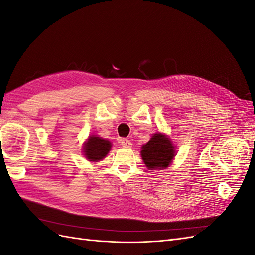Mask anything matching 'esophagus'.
I'll list each match as a JSON object with an SVG mask.
<instances>
[{
  "label": "esophagus",
  "instance_id": "obj_1",
  "mask_svg": "<svg viewBox=\"0 0 255 255\" xmlns=\"http://www.w3.org/2000/svg\"><path fill=\"white\" fill-rule=\"evenodd\" d=\"M120 143H121V145L123 146V148H130V146H132V142H130V140L125 139V138L120 140Z\"/></svg>",
  "mask_w": 255,
  "mask_h": 255
}]
</instances>
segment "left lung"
<instances>
[{
  "label": "left lung",
  "instance_id": "1",
  "mask_svg": "<svg viewBox=\"0 0 255 255\" xmlns=\"http://www.w3.org/2000/svg\"><path fill=\"white\" fill-rule=\"evenodd\" d=\"M140 153L146 168L150 170H161L172 163L175 156V148L166 135L155 133L148 143L142 145Z\"/></svg>",
  "mask_w": 255,
  "mask_h": 255
}]
</instances>
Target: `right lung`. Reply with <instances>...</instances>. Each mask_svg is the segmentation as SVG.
<instances>
[{"instance_id": "1", "label": "right lung", "mask_w": 255, "mask_h": 255, "mask_svg": "<svg viewBox=\"0 0 255 255\" xmlns=\"http://www.w3.org/2000/svg\"><path fill=\"white\" fill-rule=\"evenodd\" d=\"M112 149L111 141L103 139V138L91 135L88 137L87 141H85L83 146L84 155L90 161L102 160Z\"/></svg>"}]
</instances>
